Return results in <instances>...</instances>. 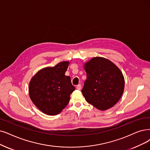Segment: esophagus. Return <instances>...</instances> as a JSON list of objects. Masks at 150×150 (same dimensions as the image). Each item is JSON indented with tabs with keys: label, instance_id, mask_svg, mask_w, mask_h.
Listing matches in <instances>:
<instances>
[{
	"label": "esophagus",
	"instance_id": "34e87169",
	"mask_svg": "<svg viewBox=\"0 0 150 150\" xmlns=\"http://www.w3.org/2000/svg\"><path fill=\"white\" fill-rule=\"evenodd\" d=\"M76 88L77 89V90H80L81 89V84H79V85H77V86H76Z\"/></svg>",
	"mask_w": 150,
	"mask_h": 150
}]
</instances>
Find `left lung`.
<instances>
[{
  "instance_id": "1",
  "label": "left lung",
  "mask_w": 150,
  "mask_h": 150,
  "mask_svg": "<svg viewBox=\"0 0 150 150\" xmlns=\"http://www.w3.org/2000/svg\"><path fill=\"white\" fill-rule=\"evenodd\" d=\"M87 79L82 93L87 102L99 110H108L120 100L124 77L117 66L103 57H93L83 64Z\"/></svg>"
}]
</instances>
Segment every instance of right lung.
Listing matches in <instances>:
<instances>
[{"label":"right lung","mask_w":150,"mask_h":150,"mask_svg":"<svg viewBox=\"0 0 150 150\" xmlns=\"http://www.w3.org/2000/svg\"><path fill=\"white\" fill-rule=\"evenodd\" d=\"M69 62H62L54 67L38 71L29 83V95L33 103L45 115H57L68 104L75 90L69 76L65 75Z\"/></svg>","instance_id":"add662e5"}]
</instances>
